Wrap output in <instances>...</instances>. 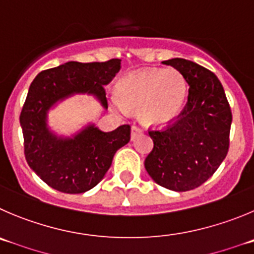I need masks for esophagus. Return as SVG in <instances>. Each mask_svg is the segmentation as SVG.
<instances>
[{"label": "esophagus", "mask_w": 254, "mask_h": 254, "mask_svg": "<svg viewBox=\"0 0 254 254\" xmlns=\"http://www.w3.org/2000/svg\"><path fill=\"white\" fill-rule=\"evenodd\" d=\"M141 132H143V130L139 129L138 127H131V140H134V139L136 138L139 134H141Z\"/></svg>", "instance_id": "1"}]
</instances>
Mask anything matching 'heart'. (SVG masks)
I'll use <instances>...</instances> for the list:
<instances>
[{
    "mask_svg": "<svg viewBox=\"0 0 254 254\" xmlns=\"http://www.w3.org/2000/svg\"><path fill=\"white\" fill-rule=\"evenodd\" d=\"M116 94V108L139 109L144 124L164 127L181 114L188 96V85L175 68H146L125 75L118 82Z\"/></svg>",
    "mask_w": 254,
    "mask_h": 254,
    "instance_id": "obj_1",
    "label": "heart"
}]
</instances>
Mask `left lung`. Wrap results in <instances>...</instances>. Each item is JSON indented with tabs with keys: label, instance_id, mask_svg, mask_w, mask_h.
<instances>
[{
	"label": "left lung",
	"instance_id": "left-lung-1",
	"mask_svg": "<svg viewBox=\"0 0 254 254\" xmlns=\"http://www.w3.org/2000/svg\"><path fill=\"white\" fill-rule=\"evenodd\" d=\"M189 85L188 100L175 123L149 131L154 148L145 169L156 184L187 191L208 181L228 153L232 113L224 89L212 71L186 60L163 61Z\"/></svg>",
	"mask_w": 254,
	"mask_h": 254
}]
</instances>
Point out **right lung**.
Segmentation results:
<instances>
[{"mask_svg":"<svg viewBox=\"0 0 254 254\" xmlns=\"http://www.w3.org/2000/svg\"><path fill=\"white\" fill-rule=\"evenodd\" d=\"M120 61H68L41 71L30 85L20 116L26 160L51 188L68 194L90 190L105 177L116 151L129 143V125L105 132L87 123L71 135L49 125L50 111L75 95H91L108 109L104 86L119 72Z\"/></svg>","mask_w":254,"mask_h":254,"instance_id":"add662e5","label":"right lung"}]
</instances>
